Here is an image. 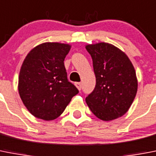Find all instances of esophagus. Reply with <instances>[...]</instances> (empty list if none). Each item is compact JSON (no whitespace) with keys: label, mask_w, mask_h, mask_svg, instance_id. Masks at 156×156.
I'll return each instance as SVG.
<instances>
[{"label":"esophagus","mask_w":156,"mask_h":156,"mask_svg":"<svg viewBox=\"0 0 156 156\" xmlns=\"http://www.w3.org/2000/svg\"><path fill=\"white\" fill-rule=\"evenodd\" d=\"M75 86L79 90H82V83L81 82H75Z\"/></svg>","instance_id":"esophagus-1"}]
</instances>
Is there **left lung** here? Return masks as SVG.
Here are the masks:
<instances>
[{"instance_id": "1", "label": "left lung", "mask_w": 156, "mask_h": 156, "mask_svg": "<svg viewBox=\"0 0 156 156\" xmlns=\"http://www.w3.org/2000/svg\"><path fill=\"white\" fill-rule=\"evenodd\" d=\"M92 57L96 86L86 98L97 117L108 121L125 114L137 92L134 66L120 49L107 43L86 47Z\"/></svg>"}]
</instances>
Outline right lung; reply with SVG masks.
<instances>
[{"instance_id":"add662e5","label":"right lung","mask_w":156,"mask_h":156,"mask_svg":"<svg viewBox=\"0 0 156 156\" xmlns=\"http://www.w3.org/2000/svg\"><path fill=\"white\" fill-rule=\"evenodd\" d=\"M70 46L44 43L26 56L19 75L18 90L31 114L45 120L62 114L78 90L67 78L64 59Z\"/></svg>"}]
</instances>
